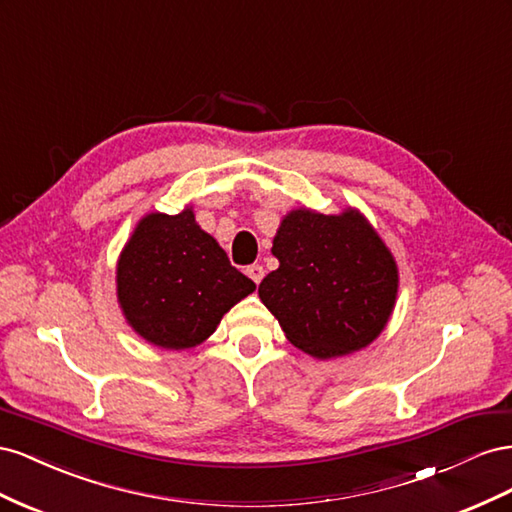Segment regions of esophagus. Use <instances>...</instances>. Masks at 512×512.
<instances>
[{"mask_svg": "<svg viewBox=\"0 0 512 512\" xmlns=\"http://www.w3.org/2000/svg\"><path fill=\"white\" fill-rule=\"evenodd\" d=\"M246 274L251 276L255 285H259V283H261V279H264V266H259V264L248 266V268H246Z\"/></svg>", "mask_w": 512, "mask_h": 512, "instance_id": "1", "label": "esophagus"}]
</instances>
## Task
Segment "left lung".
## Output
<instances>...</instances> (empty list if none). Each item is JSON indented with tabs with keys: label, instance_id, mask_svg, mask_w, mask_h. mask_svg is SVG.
Listing matches in <instances>:
<instances>
[{
	"label": "left lung",
	"instance_id": "1",
	"mask_svg": "<svg viewBox=\"0 0 512 512\" xmlns=\"http://www.w3.org/2000/svg\"><path fill=\"white\" fill-rule=\"evenodd\" d=\"M272 255L279 268L261 281L259 298L291 345L330 360L360 352L382 334L397 302L399 268L360 210L287 212Z\"/></svg>",
	"mask_w": 512,
	"mask_h": 512
}]
</instances>
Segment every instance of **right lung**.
<instances>
[{"label":"right lung","instance_id":"1","mask_svg":"<svg viewBox=\"0 0 512 512\" xmlns=\"http://www.w3.org/2000/svg\"><path fill=\"white\" fill-rule=\"evenodd\" d=\"M115 285L126 324L141 339L175 352L206 341L231 306L255 291L197 225L193 206L141 218L120 253Z\"/></svg>","mask_w":512,"mask_h":512}]
</instances>
